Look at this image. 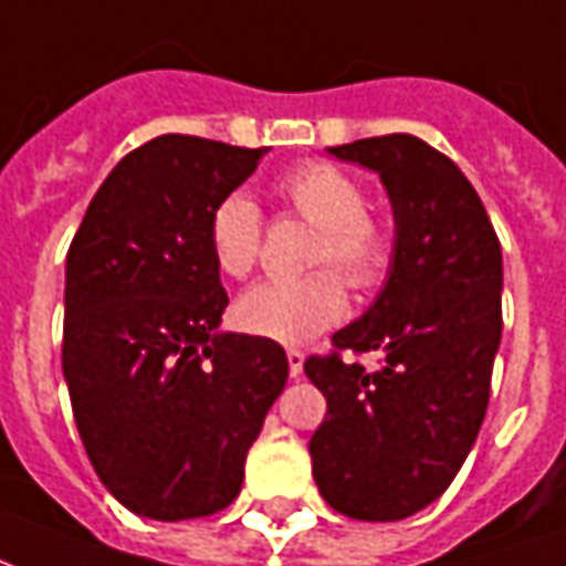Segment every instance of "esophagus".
<instances>
[{
    "label": "esophagus",
    "instance_id": "obj_1",
    "mask_svg": "<svg viewBox=\"0 0 566 566\" xmlns=\"http://www.w3.org/2000/svg\"><path fill=\"white\" fill-rule=\"evenodd\" d=\"M303 360L306 355L300 348H287V369H291V379H300L303 376Z\"/></svg>",
    "mask_w": 566,
    "mask_h": 566
}]
</instances>
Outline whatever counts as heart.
Here are the masks:
<instances>
[{
	"label": "heart",
	"instance_id": "heart-1",
	"mask_svg": "<svg viewBox=\"0 0 566 566\" xmlns=\"http://www.w3.org/2000/svg\"><path fill=\"white\" fill-rule=\"evenodd\" d=\"M279 193L291 209L321 227L308 266L324 270L251 287L235 303V321L254 336L300 345L345 318L348 294L340 274L357 291H373L388 279L394 235L367 211V187L331 163L296 166L279 181ZM209 248L218 270L230 279H248L258 270L263 221L245 193H230L214 206L209 218ZM333 269L340 274L336 276Z\"/></svg>",
	"mask_w": 566,
	"mask_h": 566
}]
</instances>
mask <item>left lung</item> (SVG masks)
<instances>
[{"label":"left lung","mask_w":566,"mask_h":566,"mask_svg":"<svg viewBox=\"0 0 566 566\" xmlns=\"http://www.w3.org/2000/svg\"><path fill=\"white\" fill-rule=\"evenodd\" d=\"M379 172L394 263L376 303L306 376L327 397L308 442L321 497L357 522H400L451 485L473 449L503 331L500 239L454 163L409 133L327 148ZM381 350L379 370L342 352Z\"/></svg>","instance_id":"8db88e82"}]
</instances>
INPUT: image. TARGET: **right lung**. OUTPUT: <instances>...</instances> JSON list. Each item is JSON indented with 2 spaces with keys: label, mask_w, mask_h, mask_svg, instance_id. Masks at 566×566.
I'll use <instances>...</instances> for the list:
<instances>
[{
  "label": "right lung",
  "mask_w": 566,
  "mask_h": 566,
  "mask_svg": "<svg viewBox=\"0 0 566 566\" xmlns=\"http://www.w3.org/2000/svg\"><path fill=\"white\" fill-rule=\"evenodd\" d=\"M266 148L157 136L108 172L66 254L63 376L93 470L129 512L185 522L239 497L284 391V348L221 333L209 218Z\"/></svg>",
  "instance_id": "right-lung-1"
}]
</instances>
